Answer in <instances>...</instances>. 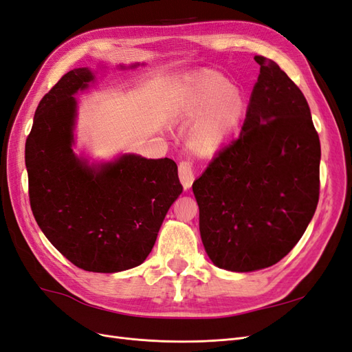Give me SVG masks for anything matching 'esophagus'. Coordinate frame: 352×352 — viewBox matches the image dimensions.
<instances>
[{
  "label": "esophagus",
  "instance_id": "obj_1",
  "mask_svg": "<svg viewBox=\"0 0 352 352\" xmlns=\"http://www.w3.org/2000/svg\"><path fill=\"white\" fill-rule=\"evenodd\" d=\"M179 179L185 189H189L190 186H192L194 180H195L192 163L190 162H180L179 163Z\"/></svg>",
  "mask_w": 352,
  "mask_h": 352
}]
</instances>
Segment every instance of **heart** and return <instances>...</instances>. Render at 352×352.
Here are the masks:
<instances>
[{
  "instance_id": "heart-1",
  "label": "heart",
  "mask_w": 352,
  "mask_h": 352,
  "mask_svg": "<svg viewBox=\"0 0 352 352\" xmlns=\"http://www.w3.org/2000/svg\"><path fill=\"white\" fill-rule=\"evenodd\" d=\"M245 110L247 101L236 87L220 74L202 73L189 82L177 113L184 119L198 117L188 132V145L194 153L211 157L228 142Z\"/></svg>"
}]
</instances>
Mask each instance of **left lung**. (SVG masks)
Returning <instances> with one entry per match:
<instances>
[{
    "instance_id": "1",
    "label": "left lung",
    "mask_w": 352,
    "mask_h": 352,
    "mask_svg": "<svg viewBox=\"0 0 352 352\" xmlns=\"http://www.w3.org/2000/svg\"><path fill=\"white\" fill-rule=\"evenodd\" d=\"M260 65L239 138L192 185L206 252L220 269L270 267L311 221L320 189V140L301 89L273 60Z\"/></svg>"
}]
</instances>
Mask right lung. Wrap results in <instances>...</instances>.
Listing matches in <instances>:
<instances>
[{"label": "right lung", "instance_id": "add662e5", "mask_svg": "<svg viewBox=\"0 0 352 352\" xmlns=\"http://www.w3.org/2000/svg\"><path fill=\"white\" fill-rule=\"evenodd\" d=\"M94 80L88 67L73 69L41 100L25 150L29 199L38 226L70 263L117 273L145 261L184 188L170 158L122 154L89 164L74 154L73 95Z\"/></svg>", "mask_w": 352, "mask_h": 352}]
</instances>
